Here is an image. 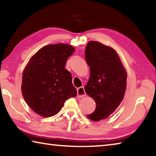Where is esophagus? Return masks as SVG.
<instances>
[{
  "mask_svg": "<svg viewBox=\"0 0 156 156\" xmlns=\"http://www.w3.org/2000/svg\"><path fill=\"white\" fill-rule=\"evenodd\" d=\"M77 94L78 98H83L85 96L86 92L84 91V87H80L77 89Z\"/></svg>",
  "mask_w": 156,
  "mask_h": 156,
  "instance_id": "34e87169",
  "label": "esophagus"
}]
</instances>
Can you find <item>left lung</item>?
Returning a JSON list of instances; mask_svg holds the SVG:
<instances>
[{"instance_id": "8db88e82", "label": "left lung", "mask_w": 156, "mask_h": 156, "mask_svg": "<svg viewBox=\"0 0 156 156\" xmlns=\"http://www.w3.org/2000/svg\"><path fill=\"white\" fill-rule=\"evenodd\" d=\"M84 54L90 68V76L84 89L96 105V109L87 117L97 122L109 117L121 103L127 74L117 52L112 47L91 41Z\"/></svg>"}]
</instances>
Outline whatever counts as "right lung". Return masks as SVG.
Wrapping results in <instances>:
<instances>
[{
	"mask_svg": "<svg viewBox=\"0 0 156 156\" xmlns=\"http://www.w3.org/2000/svg\"><path fill=\"white\" fill-rule=\"evenodd\" d=\"M74 51L67 44H49L39 49L25 67L21 90L25 102L38 115H56L66 100L77 96L72 74L65 67Z\"/></svg>",
	"mask_w": 156,
	"mask_h": 156,
	"instance_id": "right-lung-1",
	"label": "right lung"
}]
</instances>
